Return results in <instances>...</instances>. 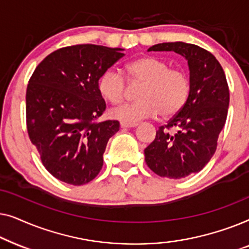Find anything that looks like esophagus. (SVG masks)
I'll use <instances>...</instances> for the list:
<instances>
[{
  "label": "esophagus",
  "mask_w": 249,
  "mask_h": 249,
  "mask_svg": "<svg viewBox=\"0 0 249 249\" xmlns=\"http://www.w3.org/2000/svg\"><path fill=\"white\" fill-rule=\"evenodd\" d=\"M138 124H128V122H121L120 124V127L121 128H134V127H137Z\"/></svg>",
  "instance_id": "obj_1"
}]
</instances>
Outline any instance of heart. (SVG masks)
Here are the masks:
<instances>
[{
	"label": "heart",
	"instance_id": "b5f03b06",
	"mask_svg": "<svg viewBox=\"0 0 249 249\" xmlns=\"http://www.w3.org/2000/svg\"><path fill=\"white\" fill-rule=\"evenodd\" d=\"M124 73L131 83H142L135 103L124 104L110 112L111 117L128 124L161 114L169 118L182 110L190 94V80L185 71L170 69L160 57L146 55L125 64ZM98 91L112 104L124 101L127 85L122 74L108 69L98 80Z\"/></svg>",
	"mask_w": 249,
	"mask_h": 249
}]
</instances>
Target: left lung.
Returning <instances> with one entry per match:
<instances>
[{"label": "left lung", "instance_id": "obj_1", "mask_svg": "<svg viewBox=\"0 0 249 249\" xmlns=\"http://www.w3.org/2000/svg\"><path fill=\"white\" fill-rule=\"evenodd\" d=\"M147 51L176 52L188 63V101L165 127L159 128L155 139L144 151L146 164L153 172L181 179L199 172L215 153L229 107L226 74L212 53L194 44L161 43ZM172 127L176 133L169 132Z\"/></svg>", "mask_w": 249, "mask_h": 249}]
</instances>
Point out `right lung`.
I'll return each instance as SVG.
<instances>
[{
    "label": "right lung",
    "mask_w": 249,
    "mask_h": 249,
    "mask_svg": "<svg viewBox=\"0 0 249 249\" xmlns=\"http://www.w3.org/2000/svg\"><path fill=\"white\" fill-rule=\"evenodd\" d=\"M124 49L81 44L54 51L40 62L26 93L27 130L43 165L69 185L91 181L103 166L117 120L96 122L107 107L98 91L102 74Z\"/></svg>",
    "instance_id": "obj_1"
}]
</instances>
